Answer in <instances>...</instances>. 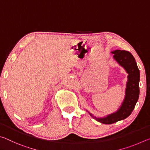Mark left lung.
Here are the masks:
<instances>
[{"instance_id": "left-lung-1", "label": "left lung", "mask_w": 150, "mask_h": 150, "mask_svg": "<svg viewBox=\"0 0 150 150\" xmlns=\"http://www.w3.org/2000/svg\"><path fill=\"white\" fill-rule=\"evenodd\" d=\"M111 53L114 54L113 59L128 73L125 95L122 103L117 110L103 117H96L86 110L96 120L105 124L115 123L128 117L135 107L139 95V82L140 74L133 55L129 52L120 50L112 51Z\"/></svg>"}]
</instances>
